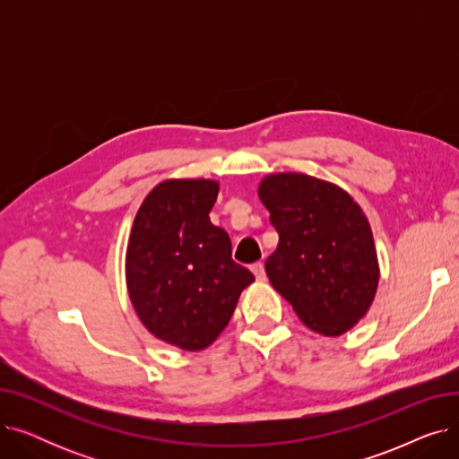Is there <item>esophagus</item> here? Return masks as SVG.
<instances>
[{
  "label": "esophagus",
  "mask_w": 459,
  "mask_h": 459,
  "mask_svg": "<svg viewBox=\"0 0 459 459\" xmlns=\"http://www.w3.org/2000/svg\"><path fill=\"white\" fill-rule=\"evenodd\" d=\"M251 272L255 273L256 281H266V272H264V264L262 262H255L251 266Z\"/></svg>",
  "instance_id": "34e87169"
}]
</instances>
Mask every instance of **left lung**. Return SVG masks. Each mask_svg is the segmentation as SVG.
<instances>
[{"instance_id":"obj_1","label":"left lung","mask_w":459,"mask_h":459,"mask_svg":"<svg viewBox=\"0 0 459 459\" xmlns=\"http://www.w3.org/2000/svg\"><path fill=\"white\" fill-rule=\"evenodd\" d=\"M258 197L279 234L266 260L272 286L312 331L339 336L351 329L379 279L363 210L339 186L298 173L266 177Z\"/></svg>"}]
</instances>
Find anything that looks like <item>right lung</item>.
<instances>
[{
    "mask_svg": "<svg viewBox=\"0 0 459 459\" xmlns=\"http://www.w3.org/2000/svg\"><path fill=\"white\" fill-rule=\"evenodd\" d=\"M220 186L167 180L143 201L126 253V282L141 322L160 341L195 351L230 322L255 275L232 260L229 234L210 221Z\"/></svg>",
    "mask_w": 459,
    "mask_h": 459,
    "instance_id": "add662e5",
    "label": "right lung"
}]
</instances>
